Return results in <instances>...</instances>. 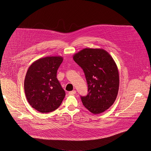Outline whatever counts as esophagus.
Segmentation results:
<instances>
[{
    "label": "esophagus",
    "mask_w": 151,
    "mask_h": 151,
    "mask_svg": "<svg viewBox=\"0 0 151 151\" xmlns=\"http://www.w3.org/2000/svg\"><path fill=\"white\" fill-rule=\"evenodd\" d=\"M75 93H76V90H73V91H70V92H68V94L69 95H75Z\"/></svg>",
    "instance_id": "obj_1"
}]
</instances>
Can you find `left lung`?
<instances>
[{
	"instance_id": "8db88e82",
	"label": "left lung",
	"mask_w": 151,
	"mask_h": 151,
	"mask_svg": "<svg viewBox=\"0 0 151 151\" xmlns=\"http://www.w3.org/2000/svg\"><path fill=\"white\" fill-rule=\"evenodd\" d=\"M73 58L83 68L88 85V94L81 96L84 106L94 114L104 112L114 103L119 89V73L114 59L103 49L90 48Z\"/></svg>"
}]
</instances>
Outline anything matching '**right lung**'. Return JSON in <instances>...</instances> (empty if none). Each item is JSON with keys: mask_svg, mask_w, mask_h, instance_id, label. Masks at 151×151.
Returning <instances> with one entry per match:
<instances>
[{"mask_svg": "<svg viewBox=\"0 0 151 151\" xmlns=\"http://www.w3.org/2000/svg\"><path fill=\"white\" fill-rule=\"evenodd\" d=\"M61 56H47L37 59L27 70L24 81L25 93L28 103L41 113L57 109L65 96L56 78L63 63Z\"/></svg>", "mask_w": 151, "mask_h": 151, "instance_id": "add662e5", "label": "right lung"}]
</instances>
